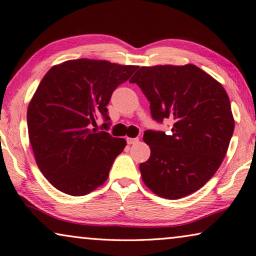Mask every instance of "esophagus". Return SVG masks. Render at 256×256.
<instances>
[{"mask_svg":"<svg viewBox=\"0 0 256 256\" xmlns=\"http://www.w3.org/2000/svg\"><path fill=\"white\" fill-rule=\"evenodd\" d=\"M126 142H128V144H135V143H138V138H126Z\"/></svg>","mask_w":256,"mask_h":256,"instance_id":"esophagus-1","label":"esophagus"}]
</instances>
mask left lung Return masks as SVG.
I'll list each match as a JSON object with an SVG mask.
<instances>
[{
	"mask_svg": "<svg viewBox=\"0 0 256 256\" xmlns=\"http://www.w3.org/2000/svg\"><path fill=\"white\" fill-rule=\"evenodd\" d=\"M150 101V116L170 120L172 133L148 130L144 184L157 196L179 199L197 192L218 170L234 131L224 86L194 64L140 67L130 80Z\"/></svg>",
	"mask_w": 256,
	"mask_h": 256,
	"instance_id": "obj_1",
	"label": "left lung"
}]
</instances>
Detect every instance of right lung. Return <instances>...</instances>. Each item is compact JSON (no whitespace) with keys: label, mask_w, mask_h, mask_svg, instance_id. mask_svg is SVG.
<instances>
[{"label":"right lung","mask_w":256,"mask_h":256,"mask_svg":"<svg viewBox=\"0 0 256 256\" xmlns=\"http://www.w3.org/2000/svg\"><path fill=\"white\" fill-rule=\"evenodd\" d=\"M138 68L84 58L44 76L27 110V128L37 165L54 187L84 196L104 184L126 145L103 131L111 124L106 106ZM99 116L106 122L102 132L92 128Z\"/></svg>","instance_id":"right-lung-1"}]
</instances>
